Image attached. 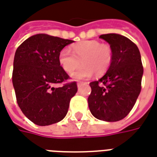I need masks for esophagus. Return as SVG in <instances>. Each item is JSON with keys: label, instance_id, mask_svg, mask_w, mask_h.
I'll list each match as a JSON object with an SVG mask.
<instances>
[{"label": "esophagus", "instance_id": "1", "mask_svg": "<svg viewBox=\"0 0 157 157\" xmlns=\"http://www.w3.org/2000/svg\"><path fill=\"white\" fill-rule=\"evenodd\" d=\"M85 83H83V82H79V83H78V84H77L78 88H79V87L81 86L82 84H85Z\"/></svg>", "mask_w": 157, "mask_h": 157}]
</instances>
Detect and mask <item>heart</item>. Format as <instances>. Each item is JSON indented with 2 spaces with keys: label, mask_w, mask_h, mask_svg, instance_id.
I'll use <instances>...</instances> for the list:
<instances>
[{
  "label": "heart",
  "mask_w": 157,
  "mask_h": 157,
  "mask_svg": "<svg viewBox=\"0 0 157 157\" xmlns=\"http://www.w3.org/2000/svg\"><path fill=\"white\" fill-rule=\"evenodd\" d=\"M72 52L63 49L58 54V62L63 69L71 73L81 63L83 65L72 73L74 80H82L92 77L94 72L98 75L105 74L113 61V50L108 44L97 40H86L72 46Z\"/></svg>",
  "instance_id": "obj_1"
}]
</instances>
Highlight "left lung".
Returning a JSON list of instances; mask_svg holds the SVG:
<instances>
[{
  "label": "left lung",
  "mask_w": 157,
  "mask_h": 157,
  "mask_svg": "<svg viewBox=\"0 0 157 157\" xmlns=\"http://www.w3.org/2000/svg\"><path fill=\"white\" fill-rule=\"evenodd\" d=\"M113 50V61L102 78L90 83V110L96 119L115 122L124 119L132 109L141 90L143 67L137 46L126 36L104 34Z\"/></svg>",
  "instance_id": "1"
}]
</instances>
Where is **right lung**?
Returning a JSON list of instances; mask_svg holds the SVG:
<instances>
[{
    "label": "right lung",
    "mask_w": 157,
    "mask_h": 157,
    "mask_svg": "<svg viewBox=\"0 0 157 157\" xmlns=\"http://www.w3.org/2000/svg\"><path fill=\"white\" fill-rule=\"evenodd\" d=\"M73 42L40 33L25 40L16 51L12 83L17 101L25 116L37 125L61 121L77 93L75 82L55 87L69 78L59 64L58 54Z\"/></svg>",
    "instance_id": "obj_1"
}]
</instances>
